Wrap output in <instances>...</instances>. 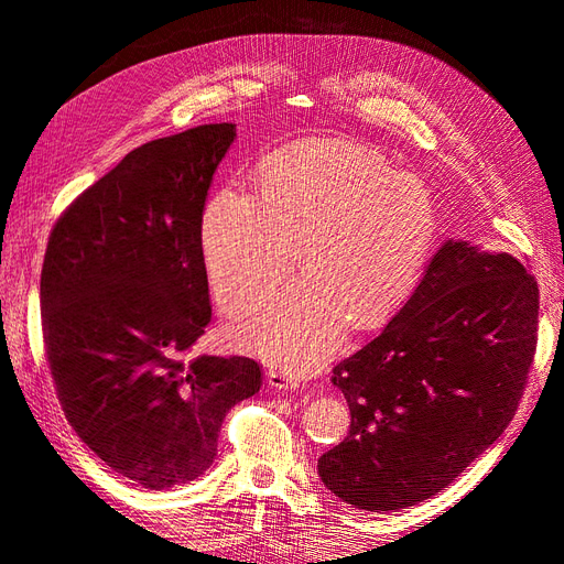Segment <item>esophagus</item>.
Segmentation results:
<instances>
[{
	"mask_svg": "<svg viewBox=\"0 0 564 564\" xmlns=\"http://www.w3.org/2000/svg\"><path fill=\"white\" fill-rule=\"evenodd\" d=\"M265 381H268V386L270 388H278V390H296L299 386H301V379L299 377H294L292 371H286V369H268V373H265Z\"/></svg>",
	"mask_w": 564,
	"mask_h": 564,
	"instance_id": "1",
	"label": "esophagus"
}]
</instances>
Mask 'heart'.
Returning a JSON list of instances; mask_svg holds the SVG:
<instances>
[{"label": "heart", "instance_id": "heart-1", "mask_svg": "<svg viewBox=\"0 0 564 564\" xmlns=\"http://www.w3.org/2000/svg\"><path fill=\"white\" fill-rule=\"evenodd\" d=\"M437 204L419 176L350 141H313L270 155L259 191L226 183L202 214V251L228 311L282 278L301 242L305 275L237 317L242 350L292 371L334 352L350 319L369 327L414 292L437 240Z\"/></svg>", "mask_w": 564, "mask_h": 564}]
</instances>
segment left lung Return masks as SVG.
<instances>
[{"instance_id":"1","label":"left lung","mask_w":564,"mask_h":564,"mask_svg":"<svg viewBox=\"0 0 564 564\" xmlns=\"http://www.w3.org/2000/svg\"><path fill=\"white\" fill-rule=\"evenodd\" d=\"M536 322L539 286L518 259L442 242L386 329L334 367L350 431L317 460L324 487L373 513L435 497L516 416Z\"/></svg>"}]
</instances>
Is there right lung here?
I'll return each mask as SVG.
<instances>
[{
	"mask_svg": "<svg viewBox=\"0 0 564 564\" xmlns=\"http://www.w3.org/2000/svg\"><path fill=\"white\" fill-rule=\"evenodd\" d=\"M235 124L131 150L51 230L40 303L65 419L145 489L204 475L230 409L261 388L249 357H187L212 322L202 214Z\"/></svg>",
	"mask_w": 564,
	"mask_h": 564,
	"instance_id": "add662e5",
	"label": "right lung"
}]
</instances>
